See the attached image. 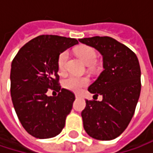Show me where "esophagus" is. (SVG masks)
Returning a JSON list of instances; mask_svg holds the SVG:
<instances>
[{"label":"esophagus","mask_w":153,"mask_h":153,"mask_svg":"<svg viewBox=\"0 0 153 153\" xmlns=\"http://www.w3.org/2000/svg\"><path fill=\"white\" fill-rule=\"evenodd\" d=\"M81 97H82V96L79 95V94H75V97H76V98H80Z\"/></svg>","instance_id":"34e87169"}]
</instances>
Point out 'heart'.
<instances>
[{
  "instance_id": "b5f03b06",
  "label": "heart",
  "mask_w": 153,
  "mask_h": 153,
  "mask_svg": "<svg viewBox=\"0 0 153 153\" xmlns=\"http://www.w3.org/2000/svg\"><path fill=\"white\" fill-rule=\"evenodd\" d=\"M77 54L87 65H93L97 62V53L95 48L88 46H83L77 49ZM69 57L67 50L63 51L57 59V66L60 72H64L66 67V62ZM89 84V79L86 76H78L74 74L68 75L63 80V87L73 92H80L83 88Z\"/></svg>"
}]
</instances>
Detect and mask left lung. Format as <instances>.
Segmentation results:
<instances>
[{"instance_id": "obj_1", "label": "left lung", "mask_w": 153, "mask_h": 153, "mask_svg": "<svg viewBox=\"0 0 153 153\" xmlns=\"http://www.w3.org/2000/svg\"><path fill=\"white\" fill-rule=\"evenodd\" d=\"M79 41L98 50L104 60V71L88 87L90 93L101 95L103 100H86L81 112L84 129L95 139L112 140L123 133L135 113L141 92L137 56L129 48L108 36Z\"/></svg>"}]
</instances>
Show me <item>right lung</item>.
I'll return each instance as SVG.
<instances>
[{"mask_svg": "<svg viewBox=\"0 0 153 153\" xmlns=\"http://www.w3.org/2000/svg\"><path fill=\"white\" fill-rule=\"evenodd\" d=\"M76 44L74 38L40 35L22 47L12 61V103L23 128L34 137H54L65 125L75 96L59 85L57 59L60 53ZM48 88L58 96L48 97Z\"/></svg>", "mask_w": 153, "mask_h": 153, "instance_id": "add662e5", "label": "right lung"}]
</instances>
